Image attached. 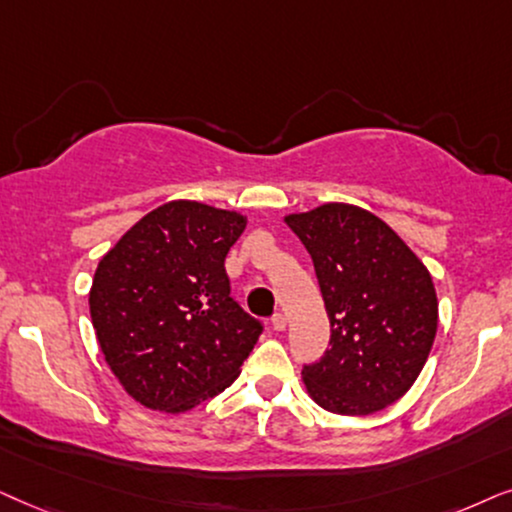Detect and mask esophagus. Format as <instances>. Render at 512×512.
<instances>
[{"label": "esophagus", "instance_id": "1", "mask_svg": "<svg viewBox=\"0 0 512 512\" xmlns=\"http://www.w3.org/2000/svg\"><path fill=\"white\" fill-rule=\"evenodd\" d=\"M285 325H288V318H285L283 313H274V316H271V327H274L276 332H283Z\"/></svg>", "mask_w": 512, "mask_h": 512}]
</instances>
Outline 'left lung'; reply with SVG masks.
Listing matches in <instances>:
<instances>
[{"mask_svg": "<svg viewBox=\"0 0 512 512\" xmlns=\"http://www.w3.org/2000/svg\"><path fill=\"white\" fill-rule=\"evenodd\" d=\"M285 222L309 250L330 318V349L302 370L306 391L346 417L393 405L419 377L438 330L431 274L358 206L325 203Z\"/></svg>", "mask_w": 512, "mask_h": 512, "instance_id": "8db88e82", "label": "left lung"}]
</instances>
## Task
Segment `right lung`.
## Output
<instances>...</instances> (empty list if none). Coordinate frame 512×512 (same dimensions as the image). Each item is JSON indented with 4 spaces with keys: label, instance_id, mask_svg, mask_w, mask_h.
<instances>
[{
    "label": "right lung",
    "instance_id": "add662e5",
    "mask_svg": "<svg viewBox=\"0 0 512 512\" xmlns=\"http://www.w3.org/2000/svg\"><path fill=\"white\" fill-rule=\"evenodd\" d=\"M245 217L170 201L102 257L88 295L102 356L149 410L187 412L236 379L264 325L231 297L224 257Z\"/></svg>",
    "mask_w": 512,
    "mask_h": 512
}]
</instances>
